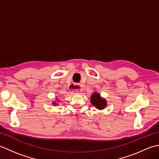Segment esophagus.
<instances>
[{"label": "esophagus", "instance_id": "34e87169", "mask_svg": "<svg viewBox=\"0 0 159 159\" xmlns=\"http://www.w3.org/2000/svg\"><path fill=\"white\" fill-rule=\"evenodd\" d=\"M70 89L72 93H78L81 91V85L80 84H72L70 86Z\"/></svg>", "mask_w": 159, "mask_h": 159}]
</instances>
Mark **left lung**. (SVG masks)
<instances>
[{
  "mask_svg": "<svg viewBox=\"0 0 159 159\" xmlns=\"http://www.w3.org/2000/svg\"><path fill=\"white\" fill-rule=\"evenodd\" d=\"M91 103L93 107H95L97 109L102 110L105 109L107 106V101L105 98L101 97L100 94L98 92H93L91 96Z\"/></svg>",
  "mask_w": 159,
  "mask_h": 159,
  "instance_id": "1",
  "label": "left lung"
}]
</instances>
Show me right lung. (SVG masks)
I'll return each mask as SVG.
<instances>
[{"mask_svg":"<svg viewBox=\"0 0 159 159\" xmlns=\"http://www.w3.org/2000/svg\"><path fill=\"white\" fill-rule=\"evenodd\" d=\"M59 102V100H58V98H56V100L54 101V102H52V105H54V106H57V105H58Z\"/></svg>","mask_w":159,"mask_h":159,"instance_id":"right-lung-1","label":"right lung"}]
</instances>
